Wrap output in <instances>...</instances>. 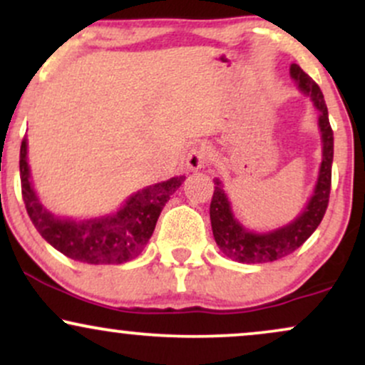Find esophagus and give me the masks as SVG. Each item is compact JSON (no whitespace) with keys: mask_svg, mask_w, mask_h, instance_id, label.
Segmentation results:
<instances>
[{"mask_svg":"<svg viewBox=\"0 0 365 365\" xmlns=\"http://www.w3.org/2000/svg\"><path fill=\"white\" fill-rule=\"evenodd\" d=\"M209 158H211V149L206 144H197L188 150L187 154V168L188 170H200L207 165Z\"/></svg>","mask_w":365,"mask_h":365,"instance_id":"obj_1","label":"esophagus"}]
</instances>
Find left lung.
<instances>
[{
  "label": "left lung",
  "instance_id": "obj_1",
  "mask_svg": "<svg viewBox=\"0 0 365 365\" xmlns=\"http://www.w3.org/2000/svg\"><path fill=\"white\" fill-rule=\"evenodd\" d=\"M290 75L297 82L299 89L312 99L314 106L319 111V130L322 140V161L317 177L316 188L311 200L302 211V215L282 228L267 233L249 232L245 226L233 215L230 200L223 190V183L215 180V194H212L209 216H211L212 235L220 250L232 261L257 264L273 262L287 257L295 252L309 237L316 232V228L324 217L326 207L329 202L331 192V165H333V130H331L328 108H326L324 96L316 82L300 68L292 63Z\"/></svg>",
  "mask_w": 365,
  "mask_h": 365
}]
</instances>
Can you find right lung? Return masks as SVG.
<instances>
[{
	"label": "right lung",
	"mask_w": 365,
	"mask_h": 365,
	"mask_svg": "<svg viewBox=\"0 0 365 365\" xmlns=\"http://www.w3.org/2000/svg\"><path fill=\"white\" fill-rule=\"evenodd\" d=\"M183 180L185 177H175L142 188L113 215L83 221L61 220L37 199L31 183L25 137L20 145V182L29 217L48 244L66 257L87 264H121L135 259L148 245L170 195Z\"/></svg>",
	"instance_id": "1"
}]
</instances>
